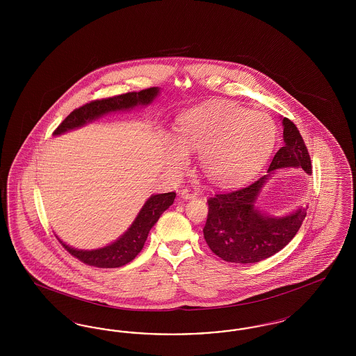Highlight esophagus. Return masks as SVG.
Masks as SVG:
<instances>
[{
    "label": "esophagus",
    "instance_id": "34e87169",
    "mask_svg": "<svg viewBox=\"0 0 356 356\" xmlns=\"http://www.w3.org/2000/svg\"><path fill=\"white\" fill-rule=\"evenodd\" d=\"M180 196L184 200H191V199H195L197 196V192H196V189H192V188H184V189L180 191Z\"/></svg>",
    "mask_w": 356,
    "mask_h": 356
}]
</instances>
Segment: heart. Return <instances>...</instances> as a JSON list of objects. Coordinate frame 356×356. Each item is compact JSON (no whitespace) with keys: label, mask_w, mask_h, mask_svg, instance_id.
<instances>
[{"label":"heart","mask_w":356,"mask_h":356,"mask_svg":"<svg viewBox=\"0 0 356 356\" xmlns=\"http://www.w3.org/2000/svg\"><path fill=\"white\" fill-rule=\"evenodd\" d=\"M275 137V124L267 115L231 102H211L192 108L180 119L167 160L173 170H183L188 165L186 151H199L207 176L216 184L234 186L266 164Z\"/></svg>","instance_id":"1"}]
</instances>
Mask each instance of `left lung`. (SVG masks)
Instances as JSON below:
<instances>
[{"instance_id":"8db88e82","label":"left lung","mask_w":356,"mask_h":356,"mask_svg":"<svg viewBox=\"0 0 356 356\" xmlns=\"http://www.w3.org/2000/svg\"><path fill=\"white\" fill-rule=\"evenodd\" d=\"M282 124L284 147L273 156L268 175L250 186L208 199L204 238L211 251L225 261L248 264L277 254L293 238L305 219V207L282 218L270 216L256 208L259 193L275 170L293 167L312 173L309 153L299 129L287 118Z\"/></svg>"}]
</instances>
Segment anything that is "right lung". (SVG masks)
<instances>
[{
	"instance_id": "obj_1",
	"label": "right lung",
	"mask_w": 356,
	"mask_h": 356,
	"mask_svg": "<svg viewBox=\"0 0 356 356\" xmlns=\"http://www.w3.org/2000/svg\"><path fill=\"white\" fill-rule=\"evenodd\" d=\"M159 92L160 88L153 86L140 92H129L115 97L88 102L83 106L74 109L69 116H67V119L57 127L53 135H63L111 112L129 111L135 106H145L157 97ZM175 197V192L152 195L143 205L132 225L125 231V234L121 235L112 244H108L102 248L92 251L76 250L67 245L61 238H58V241L63 244V247L69 254L77 257L80 261L88 266L99 268H118L121 266H125L140 254L151 228L160 219L161 213L173 204Z\"/></svg>"
}]
</instances>
